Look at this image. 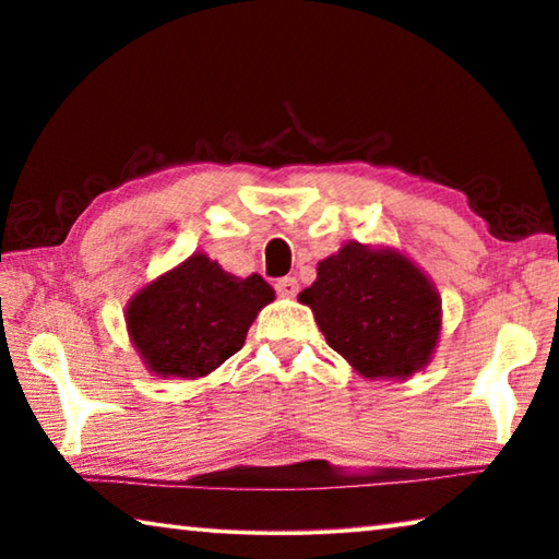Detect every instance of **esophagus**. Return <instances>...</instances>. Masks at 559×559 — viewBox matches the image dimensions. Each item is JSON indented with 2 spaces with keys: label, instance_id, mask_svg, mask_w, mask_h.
Here are the masks:
<instances>
[{
  "label": "esophagus",
  "instance_id": "1",
  "mask_svg": "<svg viewBox=\"0 0 559 559\" xmlns=\"http://www.w3.org/2000/svg\"><path fill=\"white\" fill-rule=\"evenodd\" d=\"M298 281L296 278H290V276H286V278H278L276 281V293L281 298H293L298 293Z\"/></svg>",
  "mask_w": 559,
  "mask_h": 559
}]
</instances>
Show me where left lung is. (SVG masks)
Instances as JSON below:
<instances>
[{"label": "left lung", "mask_w": 559, "mask_h": 559, "mask_svg": "<svg viewBox=\"0 0 559 559\" xmlns=\"http://www.w3.org/2000/svg\"><path fill=\"white\" fill-rule=\"evenodd\" d=\"M298 300L313 310L328 345L370 380H406L439 343V293L394 249L345 243L318 263L316 283Z\"/></svg>", "instance_id": "8db88e82"}]
</instances>
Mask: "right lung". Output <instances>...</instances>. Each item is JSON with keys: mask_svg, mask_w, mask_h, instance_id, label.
I'll use <instances>...</instances> for the list:
<instances>
[{"mask_svg": "<svg viewBox=\"0 0 559 559\" xmlns=\"http://www.w3.org/2000/svg\"><path fill=\"white\" fill-rule=\"evenodd\" d=\"M273 298L259 273L231 276L206 253H192L130 298L128 335L150 372L197 380L239 353Z\"/></svg>", "mask_w": 559, "mask_h": 559, "instance_id": "1", "label": "right lung"}]
</instances>
